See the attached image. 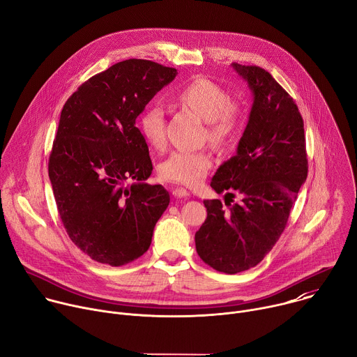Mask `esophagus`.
<instances>
[{
	"label": "esophagus",
	"mask_w": 357,
	"mask_h": 357,
	"mask_svg": "<svg viewBox=\"0 0 357 357\" xmlns=\"http://www.w3.org/2000/svg\"><path fill=\"white\" fill-rule=\"evenodd\" d=\"M172 195H174L175 197H188V196H190V192L186 190L185 188H175V189L172 190Z\"/></svg>",
	"instance_id": "esophagus-1"
}]
</instances>
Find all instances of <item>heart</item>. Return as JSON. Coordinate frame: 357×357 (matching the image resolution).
<instances>
[{
    "instance_id": "b5f03b06",
    "label": "heart",
    "mask_w": 357,
    "mask_h": 357,
    "mask_svg": "<svg viewBox=\"0 0 357 357\" xmlns=\"http://www.w3.org/2000/svg\"><path fill=\"white\" fill-rule=\"evenodd\" d=\"M176 100L206 121L208 139L216 146H226L237 137L244 112L230 94L208 79H196L176 91ZM139 131L145 141L161 148L167 139L165 113L158 103H152L139 117ZM212 167V157L205 151H174L161 162L164 179L188 186L197 185Z\"/></svg>"
}]
</instances>
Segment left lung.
Returning a JSON list of instances; mask_svg holds the SVG:
<instances>
[{"label": "left lung", "mask_w": 357, "mask_h": 357, "mask_svg": "<svg viewBox=\"0 0 357 357\" xmlns=\"http://www.w3.org/2000/svg\"><path fill=\"white\" fill-rule=\"evenodd\" d=\"M231 66L254 100L237 154L219 167L211 186L240 195L241 203L229 202L225 212L219 199L203 200L208 218L195 234L199 257L226 274L256 267L271 251L308 175L303 120L292 97L267 70Z\"/></svg>", "instance_id": "8db88e82"}]
</instances>
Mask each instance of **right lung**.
Masks as SVG:
<instances>
[{"label": "right lung", "mask_w": 357, "mask_h": 357, "mask_svg": "<svg viewBox=\"0 0 357 357\" xmlns=\"http://www.w3.org/2000/svg\"><path fill=\"white\" fill-rule=\"evenodd\" d=\"M176 73L123 61L84 82L62 109L49 179L66 233L97 263L119 267L141 257L169 205L164 186L144 182L152 162L135 120Z\"/></svg>", "instance_id": "right-lung-1"}]
</instances>
